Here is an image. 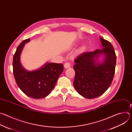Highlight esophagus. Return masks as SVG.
Masks as SVG:
<instances>
[{
	"label": "esophagus",
	"mask_w": 132,
	"mask_h": 132,
	"mask_svg": "<svg viewBox=\"0 0 132 132\" xmlns=\"http://www.w3.org/2000/svg\"><path fill=\"white\" fill-rule=\"evenodd\" d=\"M64 68L67 69V68H69L70 67V64L69 63L67 62V63H65L64 64Z\"/></svg>",
	"instance_id": "obj_1"
}]
</instances>
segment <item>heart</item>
I'll return each instance as SVG.
<instances>
[{"label": "heart", "instance_id": "heart-1", "mask_svg": "<svg viewBox=\"0 0 132 132\" xmlns=\"http://www.w3.org/2000/svg\"><path fill=\"white\" fill-rule=\"evenodd\" d=\"M81 50H82H82H84V48H82V49H81Z\"/></svg>", "mask_w": 132, "mask_h": 132}]
</instances>
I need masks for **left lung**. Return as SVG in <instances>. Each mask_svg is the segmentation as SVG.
<instances>
[{
	"instance_id": "8db88e82",
	"label": "left lung",
	"mask_w": 132,
	"mask_h": 132,
	"mask_svg": "<svg viewBox=\"0 0 132 132\" xmlns=\"http://www.w3.org/2000/svg\"><path fill=\"white\" fill-rule=\"evenodd\" d=\"M103 48L84 53L75 60L73 86L79 95L87 99L97 98L110 86L115 73L117 56L113 46L100 37ZM101 55L102 62L98 61Z\"/></svg>"
}]
</instances>
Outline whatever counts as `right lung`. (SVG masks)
<instances>
[{"label":"right lung","instance_id":"right-lung-1","mask_svg":"<svg viewBox=\"0 0 132 132\" xmlns=\"http://www.w3.org/2000/svg\"><path fill=\"white\" fill-rule=\"evenodd\" d=\"M30 39L23 41L19 45L13 59V72L16 83L28 96L41 99L47 96L54 88L60 75L63 71L62 64L46 63L40 68L29 71L20 63V55L25 43Z\"/></svg>","mask_w":132,"mask_h":132}]
</instances>
